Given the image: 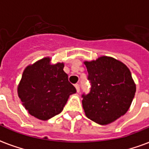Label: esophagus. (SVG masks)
<instances>
[{
  "instance_id": "obj_1",
  "label": "esophagus",
  "mask_w": 149,
  "mask_h": 149,
  "mask_svg": "<svg viewBox=\"0 0 149 149\" xmlns=\"http://www.w3.org/2000/svg\"><path fill=\"white\" fill-rule=\"evenodd\" d=\"M74 86H75V87H76V89H77V93H79V91H80V88H79V85L78 84H75Z\"/></svg>"
}]
</instances>
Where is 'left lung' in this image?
<instances>
[{
  "instance_id": "8db88e82",
  "label": "left lung",
  "mask_w": 149,
  "mask_h": 149,
  "mask_svg": "<svg viewBox=\"0 0 149 149\" xmlns=\"http://www.w3.org/2000/svg\"><path fill=\"white\" fill-rule=\"evenodd\" d=\"M91 84L90 93L83 94L82 104L89 119L108 125L129 109L136 86L127 65L109 56L85 61Z\"/></svg>"
}]
</instances>
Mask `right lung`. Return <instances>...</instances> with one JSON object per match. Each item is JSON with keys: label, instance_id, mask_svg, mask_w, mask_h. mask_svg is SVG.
Wrapping results in <instances>:
<instances>
[{"label": "right lung", "instance_id": "1", "mask_svg": "<svg viewBox=\"0 0 149 149\" xmlns=\"http://www.w3.org/2000/svg\"><path fill=\"white\" fill-rule=\"evenodd\" d=\"M45 57L24 69L17 86V94L31 115L49 120L62 112L71 94L77 90L68 80L64 63H50Z\"/></svg>", "mask_w": 149, "mask_h": 149}]
</instances>
